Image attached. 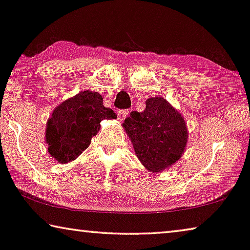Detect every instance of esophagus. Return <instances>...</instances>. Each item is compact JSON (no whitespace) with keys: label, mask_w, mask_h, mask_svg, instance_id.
<instances>
[{"label":"esophagus","mask_w":250,"mask_h":250,"mask_svg":"<svg viewBox=\"0 0 250 250\" xmlns=\"http://www.w3.org/2000/svg\"><path fill=\"white\" fill-rule=\"evenodd\" d=\"M128 110H119L118 111V119L120 121H122V120H125V117L126 115H128Z\"/></svg>","instance_id":"1"}]
</instances>
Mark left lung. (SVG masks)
<instances>
[{
  "instance_id": "8db88e82",
  "label": "left lung",
  "mask_w": 250,
  "mask_h": 250,
  "mask_svg": "<svg viewBox=\"0 0 250 250\" xmlns=\"http://www.w3.org/2000/svg\"><path fill=\"white\" fill-rule=\"evenodd\" d=\"M122 125L138 159L151 172H162L183 154L188 141L186 124L164 98L148 99L146 109L132 111Z\"/></svg>"
}]
</instances>
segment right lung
<instances>
[{"label": "right lung", "mask_w": 250, "mask_h": 250, "mask_svg": "<svg viewBox=\"0 0 250 250\" xmlns=\"http://www.w3.org/2000/svg\"><path fill=\"white\" fill-rule=\"evenodd\" d=\"M115 118L114 111L103 105L98 92L78 93L56 107L48 120V151L59 163L72 162L89 146L100 130V122Z\"/></svg>", "instance_id": "add662e5"}]
</instances>
